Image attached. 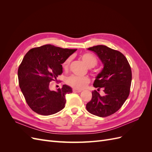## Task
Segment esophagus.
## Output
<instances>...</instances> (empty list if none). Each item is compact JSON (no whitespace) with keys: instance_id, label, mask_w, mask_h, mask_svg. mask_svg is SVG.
<instances>
[{"instance_id":"1","label":"esophagus","mask_w":152,"mask_h":152,"mask_svg":"<svg viewBox=\"0 0 152 152\" xmlns=\"http://www.w3.org/2000/svg\"><path fill=\"white\" fill-rule=\"evenodd\" d=\"M81 91H82V90H80V89H75V88L73 89V93H80Z\"/></svg>"}]
</instances>
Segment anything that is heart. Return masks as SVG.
Returning a JSON list of instances; mask_svg holds the SVG:
<instances>
[{
    "mask_svg": "<svg viewBox=\"0 0 152 152\" xmlns=\"http://www.w3.org/2000/svg\"><path fill=\"white\" fill-rule=\"evenodd\" d=\"M81 58L89 68H93L97 65V59L94 55L89 53H85L81 56ZM71 61V58H67L63 63V68L67 69ZM66 83L73 88L81 89H83L89 83V79L87 77H80L77 75H71L68 77L66 79Z\"/></svg>",
    "mask_w": 152,
    "mask_h": 152,
    "instance_id": "b5f03b06",
    "label": "heart"
}]
</instances>
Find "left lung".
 <instances>
[{"label": "left lung", "instance_id": "1", "mask_svg": "<svg viewBox=\"0 0 152 152\" xmlns=\"http://www.w3.org/2000/svg\"><path fill=\"white\" fill-rule=\"evenodd\" d=\"M102 61L103 68L96 76L93 86L97 91L92 92V99L86 104L90 113L100 117H108L117 112L130 93L132 72L127 58L118 50L106 45L89 48ZM103 88L105 95L98 91Z\"/></svg>", "mask_w": 152, "mask_h": 152}]
</instances>
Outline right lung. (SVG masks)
Returning <instances> with one entry per match:
<instances>
[{"mask_svg": "<svg viewBox=\"0 0 152 152\" xmlns=\"http://www.w3.org/2000/svg\"><path fill=\"white\" fill-rule=\"evenodd\" d=\"M77 49H63L47 44L30 49L18 68L19 85L30 108L42 115H50L65 107L66 94L72 89L67 85L50 91L49 82L63 73L62 64Z\"/></svg>", "mask_w": 152, "mask_h": 152, "instance_id": "right-lung-1", "label": "right lung"}]
</instances>
